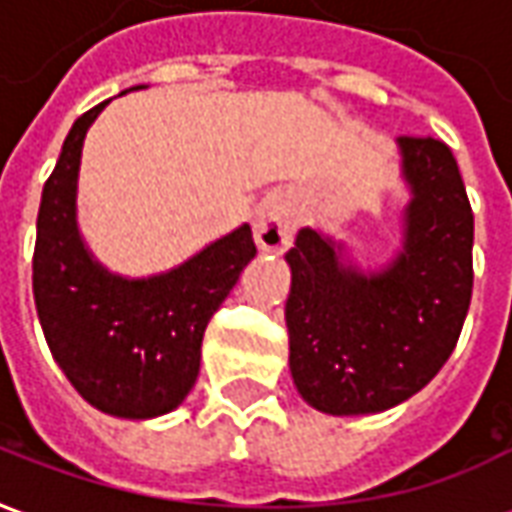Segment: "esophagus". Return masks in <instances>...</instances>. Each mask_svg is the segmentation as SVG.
<instances>
[{"mask_svg":"<svg viewBox=\"0 0 512 512\" xmlns=\"http://www.w3.org/2000/svg\"><path fill=\"white\" fill-rule=\"evenodd\" d=\"M252 233L255 244L263 252H285L293 244L296 233V211L285 197H268L257 205L255 219H252Z\"/></svg>","mask_w":512,"mask_h":512,"instance_id":"esophagus-1","label":"esophagus"}]
</instances>
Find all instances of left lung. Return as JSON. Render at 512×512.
Listing matches in <instances>:
<instances>
[{"instance_id":"left-lung-1","label":"left lung","mask_w":512,"mask_h":512,"mask_svg":"<svg viewBox=\"0 0 512 512\" xmlns=\"http://www.w3.org/2000/svg\"><path fill=\"white\" fill-rule=\"evenodd\" d=\"M408 189L400 249L362 268L343 241L301 227L285 323L290 376L323 414H378L417 395L450 359L472 301L474 216L452 150L400 136Z\"/></svg>"}]
</instances>
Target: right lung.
<instances>
[{"label":"right lung","mask_w":512,"mask_h":512,"mask_svg":"<svg viewBox=\"0 0 512 512\" xmlns=\"http://www.w3.org/2000/svg\"><path fill=\"white\" fill-rule=\"evenodd\" d=\"M106 104L73 123L43 186L32 293L51 356L73 389L104 414L153 419L191 392L205 326L257 249L241 224L153 277L109 271L84 244L76 213L84 136Z\"/></svg>","instance_id":"right-lung-1"}]
</instances>
